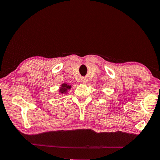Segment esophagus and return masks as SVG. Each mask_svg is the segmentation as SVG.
Segmentation results:
<instances>
[{"label": "esophagus", "instance_id": "34e87169", "mask_svg": "<svg viewBox=\"0 0 160 160\" xmlns=\"http://www.w3.org/2000/svg\"><path fill=\"white\" fill-rule=\"evenodd\" d=\"M82 83H86V82H87V81H86V80H82Z\"/></svg>", "mask_w": 160, "mask_h": 160}]
</instances>
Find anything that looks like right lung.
Instances as JSON below:
<instances>
[{
    "label": "right lung",
    "mask_w": 160,
    "mask_h": 160,
    "mask_svg": "<svg viewBox=\"0 0 160 160\" xmlns=\"http://www.w3.org/2000/svg\"><path fill=\"white\" fill-rule=\"evenodd\" d=\"M71 88H72V85L69 83L63 82L60 85L59 89H58V94L59 95H66L68 91L71 89Z\"/></svg>",
    "instance_id": "add662e5"
}]
</instances>
